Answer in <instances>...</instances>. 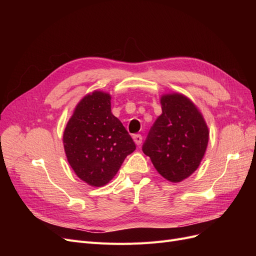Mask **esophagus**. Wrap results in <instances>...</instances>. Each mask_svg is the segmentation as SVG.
I'll return each mask as SVG.
<instances>
[{"label":"esophagus","mask_w":256,"mask_h":256,"mask_svg":"<svg viewBox=\"0 0 256 256\" xmlns=\"http://www.w3.org/2000/svg\"><path fill=\"white\" fill-rule=\"evenodd\" d=\"M132 138H134V141L136 145H140L142 143V136L141 134H134Z\"/></svg>","instance_id":"34e87169"}]
</instances>
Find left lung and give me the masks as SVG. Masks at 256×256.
I'll return each instance as SVG.
<instances>
[{
  "label": "left lung",
  "instance_id": "8db88e82",
  "mask_svg": "<svg viewBox=\"0 0 256 256\" xmlns=\"http://www.w3.org/2000/svg\"><path fill=\"white\" fill-rule=\"evenodd\" d=\"M160 104L162 114L150 128L142 150L162 177L180 182L200 164L209 130L202 113L187 96L164 94Z\"/></svg>",
  "mask_w": 256,
  "mask_h": 256
}]
</instances>
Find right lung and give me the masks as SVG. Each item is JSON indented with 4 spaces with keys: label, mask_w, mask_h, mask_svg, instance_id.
<instances>
[{
    "label": "right lung",
    "mask_w": 256,
    "mask_h": 256,
    "mask_svg": "<svg viewBox=\"0 0 256 256\" xmlns=\"http://www.w3.org/2000/svg\"><path fill=\"white\" fill-rule=\"evenodd\" d=\"M64 150L76 175L92 187H102L118 172L136 144L111 112V95L94 90L76 106L64 134Z\"/></svg>",
    "instance_id": "obj_1"
}]
</instances>
